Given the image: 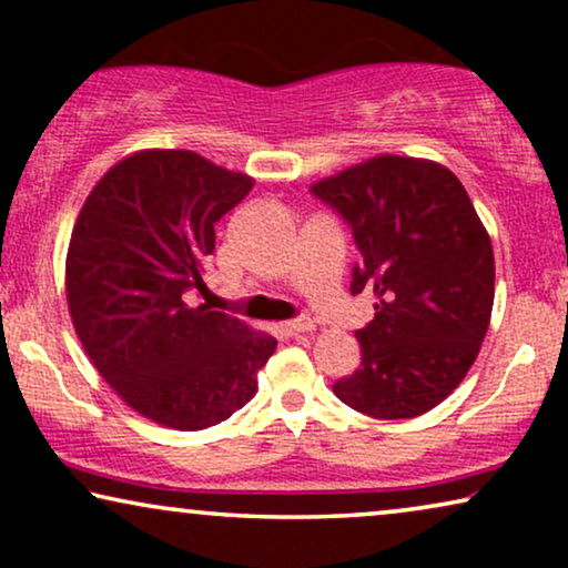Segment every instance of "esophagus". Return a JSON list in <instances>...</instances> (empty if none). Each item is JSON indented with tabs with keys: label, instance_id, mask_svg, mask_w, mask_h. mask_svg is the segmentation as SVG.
Listing matches in <instances>:
<instances>
[{
	"label": "esophagus",
	"instance_id": "34e87169",
	"mask_svg": "<svg viewBox=\"0 0 568 568\" xmlns=\"http://www.w3.org/2000/svg\"><path fill=\"white\" fill-rule=\"evenodd\" d=\"M282 331L286 333V336H302V333H313L315 323L310 321V317H294V321L282 325Z\"/></svg>",
	"mask_w": 568,
	"mask_h": 568
}]
</instances>
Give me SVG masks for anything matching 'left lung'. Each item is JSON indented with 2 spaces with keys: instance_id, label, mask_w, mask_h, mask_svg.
Masks as SVG:
<instances>
[{
  "instance_id": "left-lung-1",
  "label": "left lung",
  "mask_w": 568,
  "mask_h": 568,
  "mask_svg": "<svg viewBox=\"0 0 568 568\" xmlns=\"http://www.w3.org/2000/svg\"><path fill=\"white\" fill-rule=\"evenodd\" d=\"M310 191L352 227V294L377 297L356 331L359 369L333 393L372 418L426 414L468 375L491 321L494 251L468 191L437 162L398 154Z\"/></svg>"
}]
</instances>
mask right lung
Returning a JSON list of instances; mask_svg holds the SVG:
<instances>
[{
    "label": "right lung",
    "instance_id": "obj_1",
    "mask_svg": "<svg viewBox=\"0 0 568 568\" xmlns=\"http://www.w3.org/2000/svg\"><path fill=\"white\" fill-rule=\"evenodd\" d=\"M253 189L189 150L136 152L108 170L77 216L67 300L77 336L136 414L170 429L224 422L255 395L276 338L206 305L214 224Z\"/></svg>",
    "mask_w": 568,
    "mask_h": 568
}]
</instances>
